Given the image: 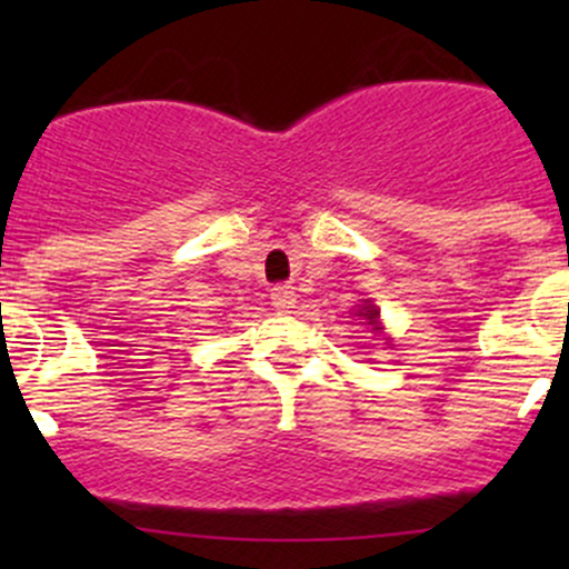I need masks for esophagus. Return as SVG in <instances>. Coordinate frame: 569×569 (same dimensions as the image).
<instances>
[{
    "mask_svg": "<svg viewBox=\"0 0 569 569\" xmlns=\"http://www.w3.org/2000/svg\"><path fill=\"white\" fill-rule=\"evenodd\" d=\"M295 302H297L295 286H289V283L274 286V289H272V306L278 308L280 313H289L291 308H295Z\"/></svg>",
    "mask_w": 569,
    "mask_h": 569,
    "instance_id": "1",
    "label": "esophagus"
}]
</instances>
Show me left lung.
<instances>
[{
  "instance_id": "1",
  "label": "left lung",
  "mask_w": 569,
  "mask_h": 569,
  "mask_svg": "<svg viewBox=\"0 0 569 569\" xmlns=\"http://www.w3.org/2000/svg\"><path fill=\"white\" fill-rule=\"evenodd\" d=\"M358 317H363L366 325H371V330H382V327H380V311H377V306H371V300L363 302V308L358 311Z\"/></svg>"
}]
</instances>
